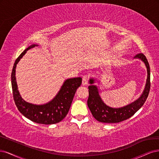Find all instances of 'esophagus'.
<instances>
[{"instance_id": "34e87169", "label": "esophagus", "mask_w": 159, "mask_h": 159, "mask_svg": "<svg viewBox=\"0 0 159 159\" xmlns=\"http://www.w3.org/2000/svg\"><path fill=\"white\" fill-rule=\"evenodd\" d=\"M89 82V76L88 75H84L83 77V81H82V84L83 86L86 85Z\"/></svg>"}]
</instances>
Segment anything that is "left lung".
<instances>
[{
    "label": "left lung",
    "instance_id": "left-lung-1",
    "mask_svg": "<svg viewBox=\"0 0 159 159\" xmlns=\"http://www.w3.org/2000/svg\"><path fill=\"white\" fill-rule=\"evenodd\" d=\"M134 58L143 61L147 67V83L141 96L135 102L124 107L119 108H113L107 106L102 100L99 94V91L96 86L90 85L89 86V96L87 104L94 118L100 122L114 124L129 119L139 110L145 102L150 91V66L144 54H137ZM90 84L94 83V79H90Z\"/></svg>",
    "mask_w": 159,
    "mask_h": 159
}]
</instances>
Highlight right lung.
<instances>
[{"mask_svg": "<svg viewBox=\"0 0 159 159\" xmlns=\"http://www.w3.org/2000/svg\"><path fill=\"white\" fill-rule=\"evenodd\" d=\"M37 45H30L20 55L15 61L11 74L12 94L15 104L23 116L31 121L40 124L50 125L59 123L67 115L76 90L82 83V78L76 77L66 80L58 94L48 103L43 105H35L24 101L18 90L16 81V65L28 50Z\"/></svg>", "mask_w": 159, "mask_h": 159, "instance_id": "right-lung-1", "label": "right lung"}]
</instances>
